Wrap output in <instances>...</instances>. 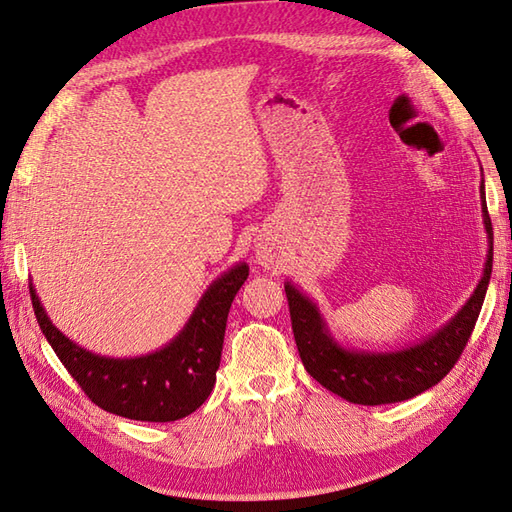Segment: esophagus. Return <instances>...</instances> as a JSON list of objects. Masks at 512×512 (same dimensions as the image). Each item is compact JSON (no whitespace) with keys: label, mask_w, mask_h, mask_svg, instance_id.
Masks as SVG:
<instances>
[{"label":"esophagus","mask_w":512,"mask_h":512,"mask_svg":"<svg viewBox=\"0 0 512 512\" xmlns=\"http://www.w3.org/2000/svg\"><path fill=\"white\" fill-rule=\"evenodd\" d=\"M256 258H258L260 265H271V249L258 247V249H256Z\"/></svg>","instance_id":"esophagus-1"}]
</instances>
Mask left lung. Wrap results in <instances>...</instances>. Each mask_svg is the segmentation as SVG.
I'll use <instances>...</instances> for the list:
<instances>
[{
    "label": "left lung",
    "mask_w": 512,
    "mask_h": 512,
    "mask_svg": "<svg viewBox=\"0 0 512 512\" xmlns=\"http://www.w3.org/2000/svg\"><path fill=\"white\" fill-rule=\"evenodd\" d=\"M488 254L480 285L467 304L420 344L394 352H363L339 346L326 328L324 317L306 295L291 282L285 285L291 328L306 372L326 390L357 405H383L407 401L429 390L456 366L478 322L482 302L493 271V227L486 210L484 179L480 186Z\"/></svg>",
    "instance_id": "obj_1"
}]
</instances>
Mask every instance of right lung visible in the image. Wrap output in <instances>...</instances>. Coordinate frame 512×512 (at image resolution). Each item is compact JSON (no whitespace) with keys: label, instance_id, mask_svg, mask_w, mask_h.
Segmentation results:
<instances>
[{"label":"right lung","instance_id":"right-lung-1","mask_svg":"<svg viewBox=\"0 0 512 512\" xmlns=\"http://www.w3.org/2000/svg\"><path fill=\"white\" fill-rule=\"evenodd\" d=\"M249 276L245 263L225 271L203 293L181 333L164 348L133 359H111L76 346L45 315L30 285L41 331L81 390L105 412L146 423H170L208 399L221 363L227 313Z\"/></svg>","mask_w":512,"mask_h":512}]
</instances>
